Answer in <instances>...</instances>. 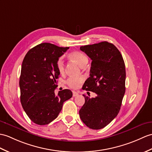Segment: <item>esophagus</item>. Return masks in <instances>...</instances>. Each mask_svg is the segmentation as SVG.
<instances>
[{
    "label": "esophagus",
    "mask_w": 152,
    "mask_h": 152,
    "mask_svg": "<svg viewBox=\"0 0 152 152\" xmlns=\"http://www.w3.org/2000/svg\"><path fill=\"white\" fill-rule=\"evenodd\" d=\"M78 94H79V93L76 92V91H72V96H73L74 97H75V96H77V95H78Z\"/></svg>",
    "instance_id": "obj_1"
}]
</instances>
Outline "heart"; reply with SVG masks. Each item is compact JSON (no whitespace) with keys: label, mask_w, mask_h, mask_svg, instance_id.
Here are the masks:
<instances>
[{"label":"heart","mask_w":152,"mask_h":152,"mask_svg":"<svg viewBox=\"0 0 152 152\" xmlns=\"http://www.w3.org/2000/svg\"><path fill=\"white\" fill-rule=\"evenodd\" d=\"M68 57L77 63L80 66H84L88 62L87 56L83 52L80 51H73L69 53ZM56 67L60 74H63L65 72V64L61 58H59L56 62ZM84 81L83 77H70L66 80V84L72 89H76L82 84Z\"/></svg>","instance_id":"obj_1"}]
</instances>
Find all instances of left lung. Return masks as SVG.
I'll return each instance as SVG.
<instances>
[{"instance_id":"obj_1","label":"left lung","mask_w":152,"mask_h":152,"mask_svg":"<svg viewBox=\"0 0 152 152\" xmlns=\"http://www.w3.org/2000/svg\"><path fill=\"white\" fill-rule=\"evenodd\" d=\"M92 60L90 77L82 89L97 94L90 98L83 94L85 104L79 111L82 122L89 128L100 129L119 113L125 93L126 69L121 52L107 41L80 47Z\"/></svg>"}]
</instances>
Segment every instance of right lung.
<instances>
[{
	"label": "right lung",
	"instance_id": "1",
	"mask_svg": "<svg viewBox=\"0 0 152 152\" xmlns=\"http://www.w3.org/2000/svg\"><path fill=\"white\" fill-rule=\"evenodd\" d=\"M69 48L41 43L30 49L23 59L19 80L20 102L35 124L46 125L54 121L63 102L72 96L69 89L59 91L57 96L54 93L60 74L56 62Z\"/></svg>",
	"mask_w": 152,
	"mask_h": 152
}]
</instances>
